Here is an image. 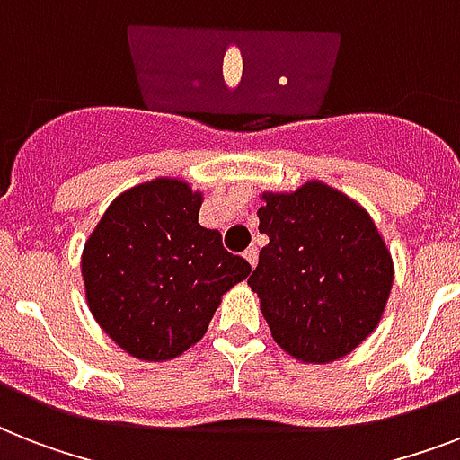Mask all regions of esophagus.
Here are the masks:
<instances>
[{
    "label": "esophagus",
    "instance_id": "1",
    "mask_svg": "<svg viewBox=\"0 0 460 460\" xmlns=\"http://www.w3.org/2000/svg\"><path fill=\"white\" fill-rule=\"evenodd\" d=\"M243 258L248 260V265H251V267L258 265V248H255V245H251V248L243 252Z\"/></svg>",
    "mask_w": 460,
    "mask_h": 460
}]
</instances>
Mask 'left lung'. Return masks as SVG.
Masks as SVG:
<instances>
[{"label": "left lung", "instance_id": "obj_1", "mask_svg": "<svg viewBox=\"0 0 460 460\" xmlns=\"http://www.w3.org/2000/svg\"><path fill=\"white\" fill-rule=\"evenodd\" d=\"M270 243L251 274L272 339L305 365L356 350L379 327L394 260L370 212L324 181L260 195Z\"/></svg>", "mask_w": 460, "mask_h": 460}]
</instances>
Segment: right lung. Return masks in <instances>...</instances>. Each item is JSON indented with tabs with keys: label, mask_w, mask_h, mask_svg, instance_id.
<instances>
[{
	"label": "right lung",
	"mask_w": 460,
	"mask_h": 460,
	"mask_svg": "<svg viewBox=\"0 0 460 460\" xmlns=\"http://www.w3.org/2000/svg\"><path fill=\"white\" fill-rule=\"evenodd\" d=\"M202 190L159 176L117 195L81 252L85 301L128 356L164 363L200 341L222 296L251 274L198 224Z\"/></svg>",
	"instance_id": "obj_1"
}]
</instances>
